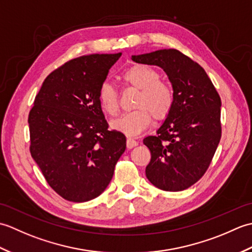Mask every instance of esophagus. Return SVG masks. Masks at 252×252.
<instances>
[{
	"mask_svg": "<svg viewBox=\"0 0 252 252\" xmlns=\"http://www.w3.org/2000/svg\"><path fill=\"white\" fill-rule=\"evenodd\" d=\"M136 145H137V142L135 140H133V138H131V137L126 138V147L127 148L131 149L133 147H135Z\"/></svg>",
	"mask_w": 252,
	"mask_h": 252,
	"instance_id": "34e87169",
	"label": "esophagus"
}]
</instances>
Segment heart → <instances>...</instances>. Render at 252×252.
<instances>
[{
    "label": "heart",
    "mask_w": 252,
    "mask_h": 252,
    "mask_svg": "<svg viewBox=\"0 0 252 252\" xmlns=\"http://www.w3.org/2000/svg\"><path fill=\"white\" fill-rule=\"evenodd\" d=\"M126 85L140 91L135 99L134 111L126 112L111 121L112 130L126 136H136L145 131L155 120L162 121L167 118L174 105L172 87L160 80V73L151 66L134 65L122 74ZM98 103L106 114L116 116L119 111V95L108 82L99 87Z\"/></svg>",
    "instance_id": "obj_1"
}]
</instances>
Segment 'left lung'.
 <instances>
[{
  "label": "left lung",
  "instance_id": "left-lung-1",
  "mask_svg": "<svg viewBox=\"0 0 252 252\" xmlns=\"http://www.w3.org/2000/svg\"><path fill=\"white\" fill-rule=\"evenodd\" d=\"M132 60L162 68L174 92L173 108L157 135L143 141L152 155L146 178L162 190H184L206 173L220 143V95L199 63L178 50H159Z\"/></svg>",
  "mask_w": 252,
  "mask_h": 252
}]
</instances>
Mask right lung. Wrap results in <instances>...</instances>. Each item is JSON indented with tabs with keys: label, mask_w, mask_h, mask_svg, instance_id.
Instances as JSON below:
<instances>
[{
	"label": "right lung",
	"mask_w": 252,
	"mask_h": 252,
	"mask_svg": "<svg viewBox=\"0 0 252 252\" xmlns=\"http://www.w3.org/2000/svg\"><path fill=\"white\" fill-rule=\"evenodd\" d=\"M120 56L93 54L65 63L46 77L29 112L31 156L66 200L98 197L126 151V136L108 130L97 98Z\"/></svg>",
	"instance_id": "1"
}]
</instances>
